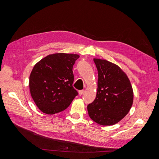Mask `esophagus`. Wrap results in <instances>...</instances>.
<instances>
[{"label": "esophagus", "mask_w": 159, "mask_h": 159, "mask_svg": "<svg viewBox=\"0 0 159 159\" xmlns=\"http://www.w3.org/2000/svg\"><path fill=\"white\" fill-rule=\"evenodd\" d=\"M84 92H85V90H79V94H80V96H81L84 93Z\"/></svg>", "instance_id": "1"}]
</instances>
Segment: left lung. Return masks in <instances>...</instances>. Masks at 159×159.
I'll return each mask as SVG.
<instances>
[{"label":"left lung","instance_id":"8db88e82","mask_svg":"<svg viewBox=\"0 0 159 159\" xmlns=\"http://www.w3.org/2000/svg\"><path fill=\"white\" fill-rule=\"evenodd\" d=\"M98 72V90L94 102L87 105L90 118L97 124L118 123L131 108L133 92L126 74L116 65L94 59Z\"/></svg>","mask_w":159,"mask_h":159}]
</instances>
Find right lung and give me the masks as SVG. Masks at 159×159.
<instances>
[{
	"label": "right lung",
	"mask_w": 159,
	"mask_h": 159,
	"mask_svg": "<svg viewBox=\"0 0 159 159\" xmlns=\"http://www.w3.org/2000/svg\"><path fill=\"white\" fill-rule=\"evenodd\" d=\"M77 54L58 53L47 56L34 67L30 74V93L38 108L53 115L69 106L78 93L73 86V65Z\"/></svg>",
	"instance_id": "right-lung-1"
}]
</instances>
